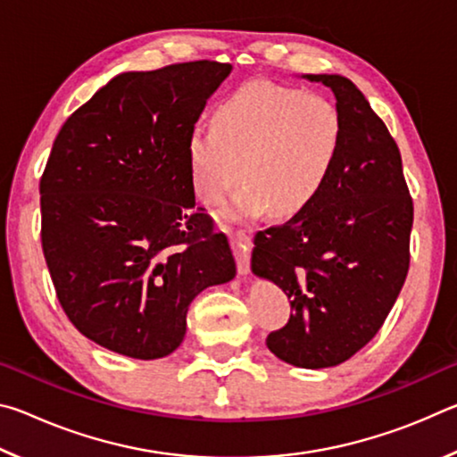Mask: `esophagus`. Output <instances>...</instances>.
I'll return each mask as SVG.
<instances>
[{
    "label": "esophagus",
    "instance_id": "esophagus-1",
    "mask_svg": "<svg viewBox=\"0 0 457 457\" xmlns=\"http://www.w3.org/2000/svg\"><path fill=\"white\" fill-rule=\"evenodd\" d=\"M229 242L234 245L236 260H237V270L239 274L250 272V250H252V239L245 231H229Z\"/></svg>",
    "mask_w": 457,
    "mask_h": 457
}]
</instances>
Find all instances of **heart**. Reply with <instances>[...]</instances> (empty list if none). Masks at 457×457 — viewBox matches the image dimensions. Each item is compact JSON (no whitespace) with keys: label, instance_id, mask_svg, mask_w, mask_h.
<instances>
[{"label":"heart","instance_id":"b5f03b06","mask_svg":"<svg viewBox=\"0 0 457 457\" xmlns=\"http://www.w3.org/2000/svg\"><path fill=\"white\" fill-rule=\"evenodd\" d=\"M210 130H193V187L220 205L242 177L228 218H294L327 187L345 138V119L328 96L270 80H247L213 108Z\"/></svg>","mask_w":457,"mask_h":457}]
</instances>
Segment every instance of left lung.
<instances>
[{"instance_id": "obj_1", "label": "left lung", "mask_w": 457, "mask_h": 457, "mask_svg": "<svg viewBox=\"0 0 457 457\" xmlns=\"http://www.w3.org/2000/svg\"><path fill=\"white\" fill-rule=\"evenodd\" d=\"M337 96L345 138L319 199L300 215L253 236L252 270L280 286L290 319L268 349L303 369L335 367L361 351L403 288L413 199L401 153L354 84L308 74Z\"/></svg>"}]
</instances>
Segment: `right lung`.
<instances>
[{
  "instance_id": "obj_1",
  "label": "right lung",
  "mask_w": 457,
  "mask_h": 457,
  "mask_svg": "<svg viewBox=\"0 0 457 457\" xmlns=\"http://www.w3.org/2000/svg\"><path fill=\"white\" fill-rule=\"evenodd\" d=\"M226 62L125 72L62 125L40 179L42 250L71 322L104 349L161 359L191 300L236 276L228 237L195 207L187 141Z\"/></svg>"
}]
</instances>
